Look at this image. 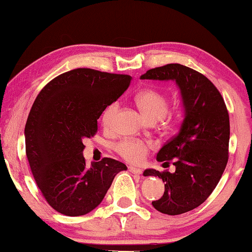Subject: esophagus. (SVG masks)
I'll list each match as a JSON object with an SVG mask.
<instances>
[{"label": "esophagus", "mask_w": 252, "mask_h": 252, "mask_svg": "<svg viewBox=\"0 0 252 252\" xmlns=\"http://www.w3.org/2000/svg\"><path fill=\"white\" fill-rule=\"evenodd\" d=\"M128 171L133 174H141V173H142V170H141V168H139V167H135V166H129Z\"/></svg>", "instance_id": "34e87169"}]
</instances>
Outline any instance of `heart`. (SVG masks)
Listing matches in <instances>:
<instances>
[{
    "instance_id": "1",
    "label": "heart",
    "mask_w": 252,
    "mask_h": 252,
    "mask_svg": "<svg viewBox=\"0 0 252 252\" xmlns=\"http://www.w3.org/2000/svg\"><path fill=\"white\" fill-rule=\"evenodd\" d=\"M136 104L139 105L141 111L150 122H156L166 115L168 110V99L160 92L155 89H146L140 92L135 97ZM119 103L112 102L106 106L102 113V124L105 127L112 125L116 113L118 111ZM148 144L139 140H123L117 143L116 151L124 159L130 163H139L143 160L148 153Z\"/></svg>"
}]
</instances>
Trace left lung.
I'll return each mask as SVG.
<instances>
[{
    "label": "left lung",
    "mask_w": 252,
    "mask_h": 252,
    "mask_svg": "<svg viewBox=\"0 0 252 252\" xmlns=\"http://www.w3.org/2000/svg\"><path fill=\"white\" fill-rule=\"evenodd\" d=\"M141 79L175 81L185 109L179 133L157 154L158 161H173L175 172H143L144 177L154 175L165 182L164 195L153 206L170 216L191 211L215 190L228 161L229 116L225 101L205 75L181 64L151 68Z\"/></svg>",
    "instance_id": "8db88e82"
}]
</instances>
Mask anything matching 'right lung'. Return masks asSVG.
I'll return each mask as SVG.
<instances>
[{
	"label": "right lung",
	"instance_id": "obj_1",
	"mask_svg": "<svg viewBox=\"0 0 252 252\" xmlns=\"http://www.w3.org/2000/svg\"><path fill=\"white\" fill-rule=\"evenodd\" d=\"M132 77L92 68L58 75L36 96L25 125L26 156L37 187L51 208L68 217L87 215L103 201L126 165L112 158L86 166V137L97 119L128 88Z\"/></svg>",
	"mask_w": 252,
	"mask_h": 252
}]
</instances>
